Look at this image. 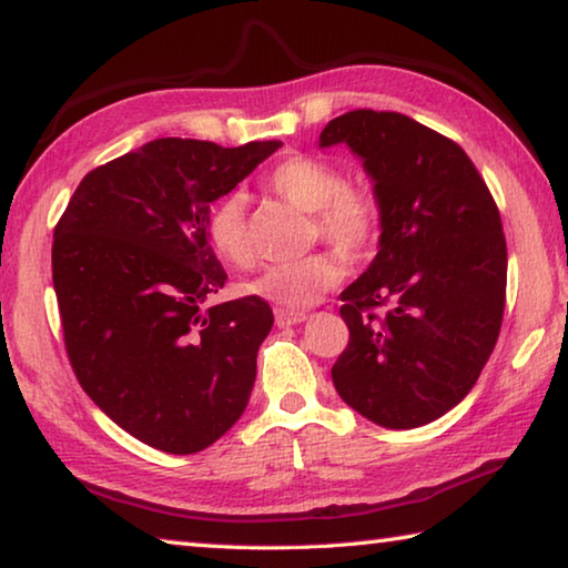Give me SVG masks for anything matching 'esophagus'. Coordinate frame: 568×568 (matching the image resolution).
Returning <instances> with one entry per match:
<instances>
[{"mask_svg": "<svg viewBox=\"0 0 568 568\" xmlns=\"http://www.w3.org/2000/svg\"><path fill=\"white\" fill-rule=\"evenodd\" d=\"M307 318L305 313H291V311H275L277 328H287V325H297Z\"/></svg>", "mask_w": 568, "mask_h": 568, "instance_id": "1", "label": "esophagus"}]
</instances>
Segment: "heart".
<instances>
[{
    "instance_id": "heart-1",
    "label": "heart",
    "mask_w": 568,
    "mask_h": 568,
    "mask_svg": "<svg viewBox=\"0 0 568 568\" xmlns=\"http://www.w3.org/2000/svg\"><path fill=\"white\" fill-rule=\"evenodd\" d=\"M265 187L277 197L313 215V233L343 261H361L381 233L378 200L361 187L345 185L328 162L291 155L265 175ZM207 237L215 253L230 265H245L253 255L247 235V203L240 192L220 197L207 213ZM341 281V267L328 255H307L293 263L265 265L243 285L247 295L301 313L321 301Z\"/></svg>"
}]
</instances>
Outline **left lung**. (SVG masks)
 Segmentation results:
<instances>
[{
    "label": "left lung",
    "instance_id": "obj_1",
    "mask_svg": "<svg viewBox=\"0 0 568 568\" xmlns=\"http://www.w3.org/2000/svg\"><path fill=\"white\" fill-rule=\"evenodd\" d=\"M348 145L381 205V243L341 293L338 396L386 428H418L468 396L506 305V237L484 178L454 140L400 112L353 110L321 148Z\"/></svg>",
    "mask_w": 568,
    "mask_h": 568
}]
</instances>
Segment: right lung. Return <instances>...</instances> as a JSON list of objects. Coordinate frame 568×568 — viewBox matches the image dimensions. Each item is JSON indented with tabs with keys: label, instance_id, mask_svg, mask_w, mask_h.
<instances>
[{
	"label": "right lung",
	"instance_id": "obj_1",
	"mask_svg": "<svg viewBox=\"0 0 568 568\" xmlns=\"http://www.w3.org/2000/svg\"><path fill=\"white\" fill-rule=\"evenodd\" d=\"M281 145L152 140L88 172L54 227L74 376L120 428L165 454L215 444L247 406L273 311L255 295L210 305L227 273L207 213Z\"/></svg>",
	"mask_w": 568,
	"mask_h": 568
}]
</instances>
